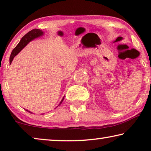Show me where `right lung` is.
Masks as SVG:
<instances>
[{"label": "right lung", "instance_id": "1", "mask_svg": "<svg viewBox=\"0 0 151 151\" xmlns=\"http://www.w3.org/2000/svg\"><path fill=\"white\" fill-rule=\"evenodd\" d=\"M44 32L42 31V30H40V29H32V30H30L28 33H27L26 35H25L22 38L21 40H20V41L19 42V44L17 45V47H15L13 50H12L11 54V57H10V64H11L12 61L13 60V58H14V57L16 55H17L21 51L23 48L26 47V46L29 44V42L32 41L35 39H37V38H39L41 36H42L44 35ZM64 98H65V96H63V98L61 101L60 102L59 104H58V106L60 105V104L62 103V102L64 100ZM27 111L30 112V113H32V112H30L29 111H28V110H26Z\"/></svg>", "mask_w": 151, "mask_h": 151}]
</instances>
